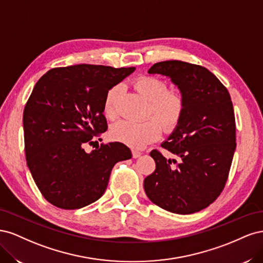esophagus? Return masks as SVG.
<instances>
[{
  "label": "esophagus",
  "mask_w": 263,
  "mask_h": 263,
  "mask_svg": "<svg viewBox=\"0 0 263 263\" xmlns=\"http://www.w3.org/2000/svg\"><path fill=\"white\" fill-rule=\"evenodd\" d=\"M132 154H133V158H135V159H137V158H139L141 156L140 151H137V150H133Z\"/></svg>",
  "instance_id": "obj_1"
}]
</instances>
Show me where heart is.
<instances>
[{
	"mask_svg": "<svg viewBox=\"0 0 263 263\" xmlns=\"http://www.w3.org/2000/svg\"><path fill=\"white\" fill-rule=\"evenodd\" d=\"M134 85L141 97L149 102L148 114L154 115L158 121L153 117L142 122L121 121L112 126L109 135L116 141L133 148H142L160 137L161 126L164 130L171 132L179 124L185 102L179 91L166 90L165 83L155 77H140L135 80ZM121 92L122 85L116 84L105 95L103 112L108 119L117 116L116 103Z\"/></svg>",
	"mask_w": 263,
	"mask_h": 263,
	"instance_id": "heart-1",
	"label": "heart"
}]
</instances>
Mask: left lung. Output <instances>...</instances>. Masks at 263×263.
Here are the masks:
<instances>
[{
  "label": "left lung",
  "instance_id": "1",
  "mask_svg": "<svg viewBox=\"0 0 263 263\" xmlns=\"http://www.w3.org/2000/svg\"><path fill=\"white\" fill-rule=\"evenodd\" d=\"M148 73L169 78L185 106L179 124L161 144L179 162L151 151L156 170L144 181L145 192L168 212H200L219 196L232 165L236 149L232 99L218 79L201 66L166 60L155 63Z\"/></svg>",
  "mask_w": 263,
  "mask_h": 263
}]
</instances>
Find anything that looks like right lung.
Listing matches in <instances>:
<instances>
[{
  "instance_id": "1",
  "label": "right lung",
  "mask_w": 263,
  "mask_h": 263,
  "mask_svg": "<svg viewBox=\"0 0 263 263\" xmlns=\"http://www.w3.org/2000/svg\"><path fill=\"white\" fill-rule=\"evenodd\" d=\"M135 69L54 68L35 84L23 114L26 161L36 185L52 205L78 210L98 201L114 164L132 158L122 142L101 145L91 153L84 147L107 129L103 115L107 91Z\"/></svg>"
}]
</instances>
